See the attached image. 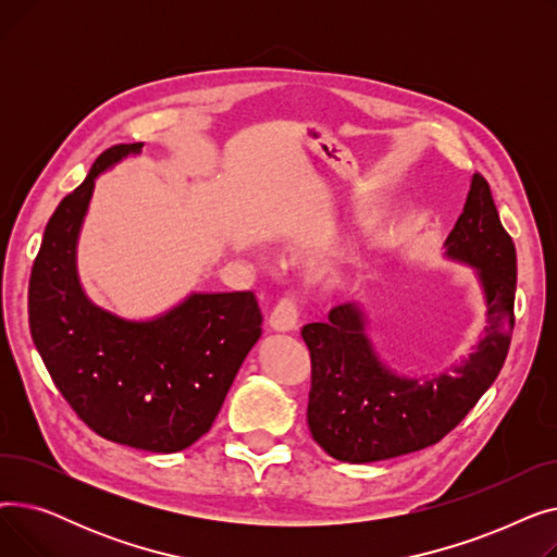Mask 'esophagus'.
Returning a JSON list of instances; mask_svg holds the SVG:
<instances>
[{
    "mask_svg": "<svg viewBox=\"0 0 557 557\" xmlns=\"http://www.w3.org/2000/svg\"><path fill=\"white\" fill-rule=\"evenodd\" d=\"M273 332H294L298 325V305L294 298H282L269 315Z\"/></svg>",
    "mask_w": 557,
    "mask_h": 557,
    "instance_id": "esophagus-1",
    "label": "esophagus"
}]
</instances>
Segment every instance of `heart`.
<instances>
[{"mask_svg":"<svg viewBox=\"0 0 557 557\" xmlns=\"http://www.w3.org/2000/svg\"><path fill=\"white\" fill-rule=\"evenodd\" d=\"M330 280H338V277H336V275H334V273H332V275H330Z\"/></svg>","mask_w":557,"mask_h":557,"instance_id":"b5f03b06","label":"heart"}]
</instances>
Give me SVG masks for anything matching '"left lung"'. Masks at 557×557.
Returning a JSON list of instances; mask_svg holds the SVG:
<instances>
[{"mask_svg": "<svg viewBox=\"0 0 557 557\" xmlns=\"http://www.w3.org/2000/svg\"><path fill=\"white\" fill-rule=\"evenodd\" d=\"M445 257L474 271L485 302L483 336L447 372L408 376L391 368L376 352L370 311L359 300L302 327L311 352L307 422L332 458L361 465L435 445L502 372L515 327L517 252L479 173L445 239Z\"/></svg>", "mask_w": 557, "mask_h": 557, "instance_id": "1", "label": "left lung"}]
</instances>
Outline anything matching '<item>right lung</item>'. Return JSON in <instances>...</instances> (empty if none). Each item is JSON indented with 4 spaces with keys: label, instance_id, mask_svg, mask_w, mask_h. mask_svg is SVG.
<instances>
[{
    "label": "right lung",
    "instance_id": "right-lung-1",
    "mask_svg": "<svg viewBox=\"0 0 557 557\" xmlns=\"http://www.w3.org/2000/svg\"><path fill=\"white\" fill-rule=\"evenodd\" d=\"M141 153L108 149L58 205L28 280V327L55 388L76 416L126 447L173 454L210 431L261 336L252 290H191L153 318H124L87 298L76 248L99 175Z\"/></svg>",
    "mask_w": 557,
    "mask_h": 557
}]
</instances>
